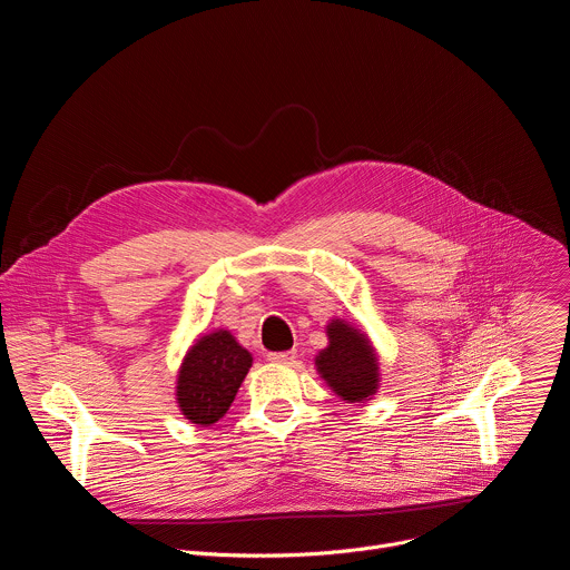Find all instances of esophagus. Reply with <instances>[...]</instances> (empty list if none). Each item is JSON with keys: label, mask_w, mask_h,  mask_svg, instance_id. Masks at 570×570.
Here are the masks:
<instances>
[{"label": "esophagus", "mask_w": 570, "mask_h": 570, "mask_svg": "<svg viewBox=\"0 0 570 570\" xmlns=\"http://www.w3.org/2000/svg\"><path fill=\"white\" fill-rule=\"evenodd\" d=\"M294 357H296L294 351H287V353H269V355H267V360L274 362V364H292Z\"/></svg>", "instance_id": "obj_1"}]
</instances>
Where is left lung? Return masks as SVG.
<instances>
[{
  "label": "left lung",
  "instance_id": "obj_1",
  "mask_svg": "<svg viewBox=\"0 0 570 570\" xmlns=\"http://www.w3.org/2000/svg\"><path fill=\"white\" fill-rule=\"evenodd\" d=\"M330 346L318 353L316 371L325 384L346 402H364L377 393V355L364 332L346 321L327 323Z\"/></svg>",
  "mask_w": 570,
  "mask_h": 570
}]
</instances>
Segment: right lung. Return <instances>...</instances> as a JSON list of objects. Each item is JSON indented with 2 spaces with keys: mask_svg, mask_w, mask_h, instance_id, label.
Segmentation results:
<instances>
[{
  "mask_svg": "<svg viewBox=\"0 0 570 570\" xmlns=\"http://www.w3.org/2000/svg\"><path fill=\"white\" fill-rule=\"evenodd\" d=\"M252 355L229 330H217L195 341L177 377V404L186 420L210 426L229 411L243 380L252 368Z\"/></svg>",
  "mask_w": 570,
  "mask_h": 570,
  "instance_id": "right-lung-1",
  "label": "right lung"
}]
</instances>
